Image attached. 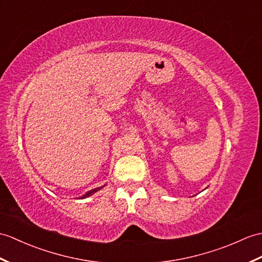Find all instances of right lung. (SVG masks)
<instances>
[{
	"label": "right lung",
	"instance_id": "right-lung-1",
	"mask_svg": "<svg viewBox=\"0 0 262 262\" xmlns=\"http://www.w3.org/2000/svg\"><path fill=\"white\" fill-rule=\"evenodd\" d=\"M105 186V185H102V186H100V187H96V188H93V190H90V191H88L86 194H83V195L81 196V198H79V199H86V198H88V196H91L93 195V194H95L96 192H98L99 190H101V188Z\"/></svg>",
	"mask_w": 262,
	"mask_h": 262
}]
</instances>
